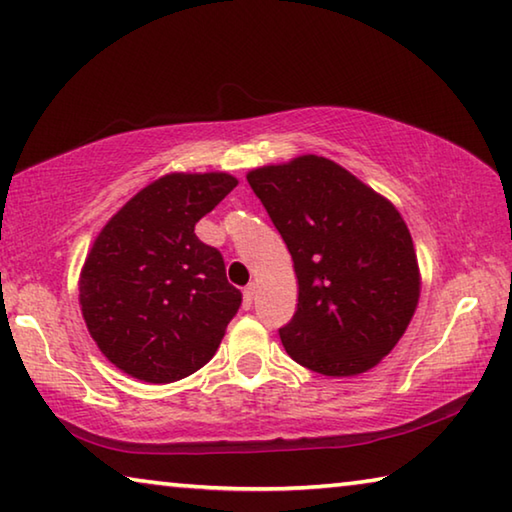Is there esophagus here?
I'll use <instances>...</instances> for the list:
<instances>
[{
	"instance_id": "1",
	"label": "esophagus",
	"mask_w": 512,
	"mask_h": 512,
	"mask_svg": "<svg viewBox=\"0 0 512 512\" xmlns=\"http://www.w3.org/2000/svg\"><path fill=\"white\" fill-rule=\"evenodd\" d=\"M253 300H255V284H248L244 289V309L253 307Z\"/></svg>"
}]
</instances>
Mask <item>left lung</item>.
<instances>
[{"label":"left lung","instance_id":"1","mask_svg":"<svg viewBox=\"0 0 512 512\" xmlns=\"http://www.w3.org/2000/svg\"><path fill=\"white\" fill-rule=\"evenodd\" d=\"M246 178L298 277V309L280 327L284 350L327 377L375 368L402 339L420 298L418 257L400 212L318 155Z\"/></svg>","mask_w":512,"mask_h":512}]
</instances>
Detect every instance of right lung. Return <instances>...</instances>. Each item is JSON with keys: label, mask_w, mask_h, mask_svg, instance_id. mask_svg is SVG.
Masks as SVG:
<instances>
[{"label": "right lung", "mask_w": 512, "mask_h": 512, "mask_svg": "<svg viewBox=\"0 0 512 512\" xmlns=\"http://www.w3.org/2000/svg\"><path fill=\"white\" fill-rule=\"evenodd\" d=\"M235 187L228 173H169L94 239L79 280L81 311L99 350L126 375L171 384L214 357L241 291L194 225Z\"/></svg>", "instance_id": "obj_1"}]
</instances>
